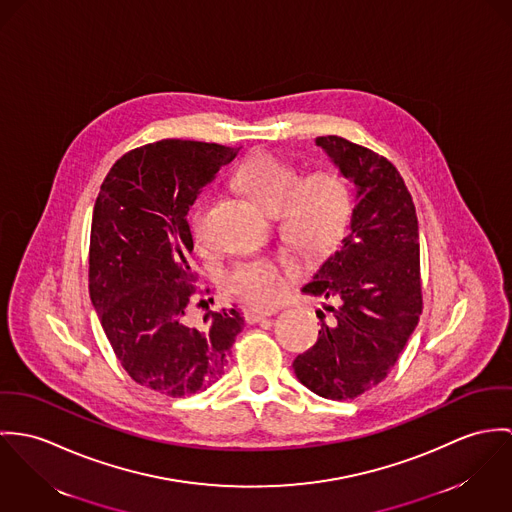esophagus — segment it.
<instances>
[{
  "instance_id": "34e87169",
  "label": "esophagus",
  "mask_w": 512,
  "mask_h": 512,
  "mask_svg": "<svg viewBox=\"0 0 512 512\" xmlns=\"http://www.w3.org/2000/svg\"><path fill=\"white\" fill-rule=\"evenodd\" d=\"M275 314H277V310H261V308H245L243 310V318H245L247 324H257V322H261L265 318H271Z\"/></svg>"
}]
</instances>
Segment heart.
<instances>
[{
  "instance_id": "1",
  "label": "heart",
  "mask_w": 512,
  "mask_h": 512,
  "mask_svg": "<svg viewBox=\"0 0 512 512\" xmlns=\"http://www.w3.org/2000/svg\"><path fill=\"white\" fill-rule=\"evenodd\" d=\"M237 188L265 212H281L286 239L306 257L330 253L351 218V192L336 171H316L298 180V171L275 155L259 153L235 172ZM206 204L192 214L194 231H204ZM288 267L269 259L237 265L226 279L229 290L257 306H271L283 296Z\"/></svg>"
}]
</instances>
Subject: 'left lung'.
Returning a JSON list of instances; mask_svg holds the SVG:
<instances>
[{
  "mask_svg": "<svg viewBox=\"0 0 512 512\" xmlns=\"http://www.w3.org/2000/svg\"><path fill=\"white\" fill-rule=\"evenodd\" d=\"M355 188L349 233L302 292L334 298L316 316L318 341L292 363L298 381L332 400L363 395L395 367L422 312L412 196L385 157L338 135L316 137Z\"/></svg>",
  "mask_w": 512,
  "mask_h": 512,
  "instance_id": "1",
  "label": "left lung"
}]
</instances>
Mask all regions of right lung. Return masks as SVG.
I'll use <instances>...</instances> for the list:
<instances>
[{"label": "right lung", "mask_w": 512, "mask_h": 512, "mask_svg": "<svg viewBox=\"0 0 512 512\" xmlns=\"http://www.w3.org/2000/svg\"><path fill=\"white\" fill-rule=\"evenodd\" d=\"M233 147L163 139L123 155L92 216L90 298L129 377L167 397H188L226 371L243 330L235 308L186 316L196 275L188 210L235 157Z\"/></svg>", "instance_id": "obj_1"}]
</instances>
